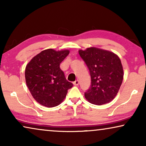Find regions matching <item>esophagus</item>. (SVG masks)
Returning a JSON list of instances; mask_svg holds the SVG:
<instances>
[{"mask_svg":"<svg viewBox=\"0 0 146 146\" xmlns=\"http://www.w3.org/2000/svg\"><path fill=\"white\" fill-rule=\"evenodd\" d=\"M74 85H75V86H78L79 84V80H75L74 82Z\"/></svg>","mask_w":146,"mask_h":146,"instance_id":"1","label":"esophagus"}]
</instances>
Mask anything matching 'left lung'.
<instances>
[{"label":"left lung","mask_w":146,"mask_h":146,"mask_svg":"<svg viewBox=\"0 0 146 146\" xmlns=\"http://www.w3.org/2000/svg\"><path fill=\"white\" fill-rule=\"evenodd\" d=\"M86 64L91 76V86L85 98L95 105L112 101L118 92L123 78V66L117 55L96 47L78 51Z\"/></svg>","instance_id":"left-lung-1"}]
</instances>
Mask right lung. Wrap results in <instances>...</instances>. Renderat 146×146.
Returning a JSON list of instances; mask_svg holds the SVG:
<instances>
[{"label":"right lung","mask_w":146,"mask_h":146,"mask_svg":"<svg viewBox=\"0 0 146 146\" xmlns=\"http://www.w3.org/2000/svg\"><path fill=\"white\" fill-rule=\"evenodd\" d=\"M69 53L68 50H44L33 57L26 66V83L40 104L47 108L57 106L66 96L68 90L73 86L60 68Z\"/></svg>","instance_id":"1"}]
</instances>
